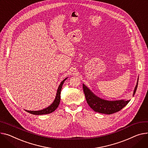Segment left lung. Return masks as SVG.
Wrapping results in <instances>:
<instances>
[{
  "label": "left lung",
  "instance_id": "obj_1",
  "mask_svg": "<svg viewBox=\"0 0 148 148\" xmlns=\"http://www.w3.org/2000/svg\"><path fill=\"white\" fill-rule=\"evenodd\" d=\"M138 80L137 82V84L133 92L134 95L137 85H138ZM83 91L85 95L86 99L89 106L95 112L105 114H112L115 112H119L121 109L126 106L130 100H119V101H106L94 95L92 91L87 87L84 84H83Z\"/></svg>",
  "mask_w": 148,
  "mask_h": 148
}]
</instances>
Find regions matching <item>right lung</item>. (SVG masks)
Masks as SVG:
<instances>
[{"label": "right lung", "instance_id": "right-lung-1", "mask_svg": "<svg viewBox=\"0 0 148 148\" xmlns=\"http://www.w3.org/2000/svg\"><path fill=\"white\" fill-rule=\"evenodd\" d=\"M66 78H65V79L61 83L58 87V88L56 92V95L55 97V99L53 101V102L47 108H45V109L40 111H27L25 110L28 113H30L34 115H43V114H50L52 113V112L55 111L56 108L58 107L59 104H60V101H61V88L62 87V85L64 83V82L66 80Z\"/></svg>", "mask_w": 148, "mask_h": 148}]
</instances>
